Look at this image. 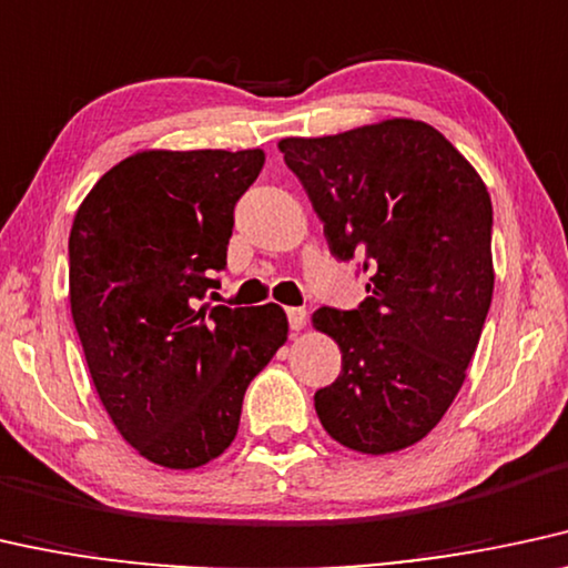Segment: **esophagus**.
Instances as JSON below:
<instances>
[{"label":"esophagus","instance_id":"obj_1","mask_svg":"<svg viewBox=\"0 0 568 568\" xmlns=\"http://www.w3.org/2000/svg\"><path fill=\"white\" fill-rule=\"evenodd\" d=\"M288 325H291V329H304V325H306V308L291 306L288 308Z\"/></svg>","mask_w":568,"mask_h":568}]
</instances>
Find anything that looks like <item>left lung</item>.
I'll return each mask as SVG.
<instances>
[{
    "instance_id": "8db88e82",
    "label": "left lung",
    "mask_w": 568,
    "mask_h": 568,
    "mask_svg": "<svg viewBox=\"0 0 568 568\" xmlns=\"http://www.w3.org/2000/svg\"><path fill=\"white\" fill-rule=\"evenodd\" d=\"M335 260L369 275L356 308L322 306L314 327L341 346L314 393L329 437L358 454L419 443L462 390L493 298V204L454 143L419 120L283 139Z\"/></svg>"
}]
</instances>
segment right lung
<instances>
[{"label": "right lung", "instance_id": "right-lung-1", "mask_svg": "<svg viewBox=\"0 0 568 568\" xmlns=\"http://www.w3.org/2000/svg\"><path fill=\"white\" fill-rule=\"evenodd\" d=\"M262 149L139 152L70 231V312L93 387L149 462L196 469L235 440L246 387L288 337L277 304L212 306Z\"/></svg>", "mask_w": 568, "mask_h": 568}]
</instances>
